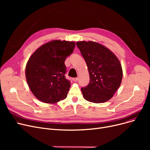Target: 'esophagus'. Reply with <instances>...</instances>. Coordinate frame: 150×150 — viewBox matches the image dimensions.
Segmentation results:
<instances>
[{"label":"esophagus","instance_id":"obj_1","mask_svg":"<svg viewBox=\"0 0 150 150\" xmlns=\"http://www.w3.org/2000/svg\"><path fill=\"white\" fill-rule=\"evenodd\" d=\"M72 80H73V81H74L76 82V81H77L78 80V78H74Z\"/></svg>","mask_w":150,"mask_h":150}]
</instances>
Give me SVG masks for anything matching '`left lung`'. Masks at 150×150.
<instances>
[{
    "label": "left lung",
    "instance_id": "left-lung-1",
    "mask_svg": "<svg viewBox=\"0 0 150 150\" xmlns=\"http://www.w3.org/2000/svg\"><path fill=\"white\" fill-rule=\"evenodd\" d=\"M87 64L90 82L81 88L84 98L96 103L111 99L120 87L123 76L120 62L106 47L92 41L76 43Z\"/></svg>",
    "mask_w": 150,
    "mask_h": 150
}]
</instances>
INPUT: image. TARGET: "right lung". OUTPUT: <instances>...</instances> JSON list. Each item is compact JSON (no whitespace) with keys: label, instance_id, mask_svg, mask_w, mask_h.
<instances>
[{"label":"right lung","instance_id":"right-lung-1","mask_svg":"<svg viewBox=\"0 0 150 150\" xmlns=\"http://www.w3.org/2000/svg\"><path fill=\"white\" fill-rule=\"evenodd\" d=\"M75 43L60 40L47 42L38 48L29 58L25 76L33 95L46 103L65 99L70 88L64 64L74 51Z\"/></svg>","mask_w":150,"mask_h":150}]
</instances>
